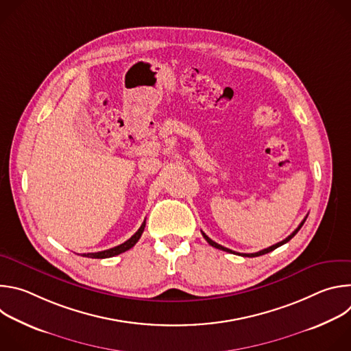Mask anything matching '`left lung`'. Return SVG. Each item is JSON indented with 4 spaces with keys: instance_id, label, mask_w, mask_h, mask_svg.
<instances>
[{
    "instance_id": "left-lung-1",
    "label": "left lung",
    "mask_w": 351,
    "mask_h": 351,
    "mask_svg": "<svg viewBox=\"0 0 351 351\" xmlns=\"http://www.w3.org/2000/svg\"><path fill=\"white\" fill-rule=\"evenodd\" d=\"M306 219H307V217L303 219V222L298 225V228L290 234V236H287L285 240H282V241H279V243H276V244H274V245H271V247H268V248H264V250H261V252H258V253H252V254H245V253H236V252H232V250H229V248H226V247H223V245H221V244H218V243H215L214 240H211L204 232H202L203 233V236H204V239L208 241V244L210 245H213V247H215V248H219V250H222V252H228V253H233V254H237V256H243V257H258V256H264V254H267V253H269V252H272V250H275V248H278V247H280L282 244H285V243H287L298 230H300V228H302L303 225H304V222H306Z\"/></svg>"
}]
</instances>
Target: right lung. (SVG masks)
Masks as SVG:
<instances>
[{"mask_svg": "<svg viewBox=\"0 0 351 351\" xmlns=\"http://www.w3.org/2000/svg\"><path fill=\"white\" fill-rule=\"evenodd\" d=\"M144 228H145V221L141 223V226L138 228V230H137L129 240H126L125 243H122V244H119V245H117V247L104 250V252L83 254V257H87V258H110V257L118 256V254H121V253H125V252H128L129 248H132V247L138 241V239L141 237V233L144 232Z\"/></svg>", "mask_w": 351, "mask_h": 351, "instance_id": "1", "label": "right lung"}]
</instances>
